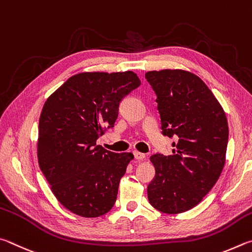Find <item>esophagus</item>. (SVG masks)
Segmentation results:
<instances>
[{
    "mask_svg": "<svg viewBox=\"0 0 252 252\" xmlns=\"http://www.w3.org/2000/svg\"><path fill=\"white\" fill-rule=\"evenodd\" d=\"M133 154H134L135 159L142 160V159H144V158H145V154H143V153H139V152H137V151H135Z\"/></svg>",
    "mask_w": 252,
    "mask_h": 252,
    "instance_id": "obj_1",
    "label": "esophagus"
}]
</instances>
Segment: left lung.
I'll list each match as a JSON object with an SVG mask.
<instances>
[{"label": "left lung", "instance_id": "1", "mask_svg": "<svg viewBox=\"0 0 252 252\" xmlns=\"http://www.w3.org/2000/svg\"><path fill=\"white\" fill-rule=\"evenodd\" d=\"M157 96L161 134L175 137L173 154L151 157L155 177L148 200L165 214L193 208L217 183L228 145V122L208 86L190 72L152 70L145 74Z\"/></svg>", "mask_w": 252, "mask_h": 252}]
</instances>
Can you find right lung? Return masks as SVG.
<instances>
[{
    "mask_svg": "<svg viewBox=\"0 0 252 252\" xmlns=\"http://www.w3.org/2000/svg\"><path fill=\"white\" fill-rule=\"evenodd\" d=\"M140 85L137 75L81 73L69 77L44 104L37 157L62 205L82 217L105 215L116 201L131 153L106 151L96 140L113 128L121 101Z\"/></svg>",
    "mask_w": 252,
    "mask_h": 252,
    "instance_id": "obj_1",
    "label": "right lung"
}]
</instances>
